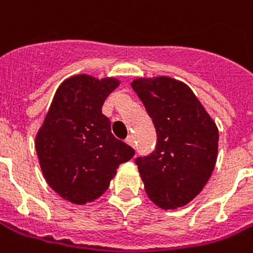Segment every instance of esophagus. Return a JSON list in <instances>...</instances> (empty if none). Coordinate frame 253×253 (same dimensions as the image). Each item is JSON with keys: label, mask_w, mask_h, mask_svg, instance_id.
I'll return each mask as SVG.
<instances>
[{"label": "esophagus", "mask_w": 253, "mask_h": 253, "mask_svg": "<svg viewBox=\"0 0 253 253\" xmlns=\"http://www.w3.org/2000/svg\"><path fill=\"white\" fill-rule=\"evenodd\" d=\"M126 143H127V144H128V145H131V147H132V148H135V140H133V137H132V136H128V137H127V139H126Z\"/></svg>", "instance_id": "obj_1"}]
</instances>
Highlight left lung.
Segmentation results:
<instances>
[{
    "instance_id": "1",
    "label": "left lung",
    "mask_w": 253,
    "mask_h": 253,
    "mask_svg": "<svg viewBox=\"0 0 253 253\" xmlns=\"http://www.w3.org/2000/svg\"><path fill=\"white\" fill-rule=\"evenodd\" d=\"M131 87L153 121L155 149L135 159L145 192L164 209L196 198L214 169L218 130L194 92L168 77L133 80Z\"/></svg>"
}]
</instances>
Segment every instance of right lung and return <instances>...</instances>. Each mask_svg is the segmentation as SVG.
Listing matches in <instances>:
<instances>
[{"instance_id":"add662e5","label":"right lung","mask_w":253,"mask_h":253,"mask_svg":"<svg viewBox=\"0 0 253 253\" xmlns=\"http://www.w3.org/2000/svg\"><path fill=\"white\" fill-rule=\"evenodd\" d=\"M120 82L77 75L57 89L36 136L45 179L63 199L85 204L108 190L118 166L135 151L112 133L102 114L105 98Z\"/></svg>"}]
</instances>
